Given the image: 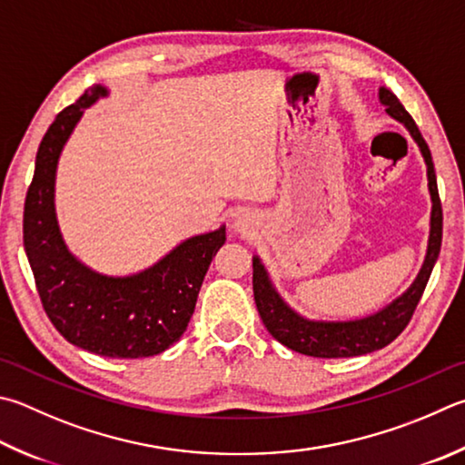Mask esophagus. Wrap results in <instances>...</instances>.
Masks as SVG:
<instances>
[{"label": "esophagus", "instance_id": "1", "mask_svg": "<svg viewBox=\"0 0 465 465\" xmlns=\"http://www.w3.org/2000/svg\"><path fill=\"white\" fill-rule=\"evenodd\" d=\"M235 230H238L240 233H246L248 232V223H246V219H235Z\"/></svg>", "mask_w": 465, "mask_h": 465}]
</instances>
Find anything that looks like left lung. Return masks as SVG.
<instances>
[{
	"instance_id": "1",
	"label": "left lung",
	"mask_w": 465,
	"mask_h": 465,
	"mask_svg": "<svg viewBox=\"0 0 465 465\" xmlns=\"http://www.w3.org/2000/svg\"><path fill=\"white\" fill-rule=\"evenodd\" d=\"M380 104L386 107V114L392 115L396 122H401L404 128L411 132L412 140L420 148V154L427 164V179H429V193H431L433 209H431V233H429L427 256L420 268L415 282L411 289L401 294L399 299L392 301L391 305L384 307L378 313L356 319V321H309L286 305L281 299V294L274 291L272 282L266 274V268L262 266L260 258L254 262V301L262 323L266 325L270 335L281 341L286 348H291L299 353L313 358H353L364 356V353L376 351L386 348L388 343L399 337L404 327L415 313L423 291L431 276V270L437 262L439 250H441V235H443V211L441 201H439L435 166L425 138L420 136L417 124L409 115L407 109L402 107L399 97L391 89L380 87Z\"/></svg>"
}]
</instances>
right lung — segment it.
Returning <instances> with one entry per match:
<instances>
[{
  "label": "right lung",
  "mask_w": 465,
  "mask_h": 465,
  "mask_svg": "<svg viewBox=\"0 0 465 465\" xmlns=\"http://www.w3.org/2000/svg\"><path fill=\"white\" fill-rule=\"evenodd\" d=\"M105 95L101 85L87 89L42 138L24 203V248L42 307L66 341L105 358H148L187 329L211 260L225 243V227L184 240L132 276L93 272L66 250L54 213L58 156L83 109Z\"/></svg>",
  "instance_id": "obj_1"
}]
</instances>
